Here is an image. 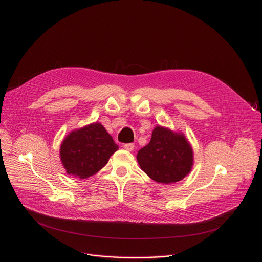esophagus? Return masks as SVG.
I'll return each instance as SVG.
<instances>
[{
	"mask_svg": "<svg viewBox=\"0 0 262 262\" xmlns=\"http://www.w3.org/2000/svg\"><path fill=\"white\" fill-rule=\"evenodd\" d=\"M123 147H124V149H126V150L132 151V150H134L135 144H134V143H126V144H124V145H123Z\"/></svg>",
	"mask_w": 262,
	"mask_h": 262,
	"instance_id": "1",
	"label": "esophagus"
}]
</instances>
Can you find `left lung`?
Instances as JSON below:
<instances>
[{
	"label": "left lung",
	"mask_w": 262,
	"mask_h": 262,
	"mask_svg": "<svg viewBox=\"0 0 262 262\" xmlns=\"http://www.w3.org/2000/svg\"><path fill=\"white\" fill-rule=\"evenodd\" d=\"M141 169L157 182L171 183L188 175L193 166V150L183 135L157 126L151 140L137 155Z\"/></svg>",
	"instance_id": "left-lung-1"
}]
</instances>
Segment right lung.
<instances>
[{
    "instance_id": "add662e5",
    "label": "right lung",
    "mask_w": 262,
    "mask_h": 262,
    "mask_svg": "<svg viewBox=\"0 0 262 262\" xmlns=\"http://www.w3.org/2000/svg\"><path fill=\"white\" fill-rule=\"evenodd\" d=\"M118 149L100 123H92L70 133L60 149L66 172L80 178H88L103 168L110 157Z\"/></svg>"
}]
</instances>
